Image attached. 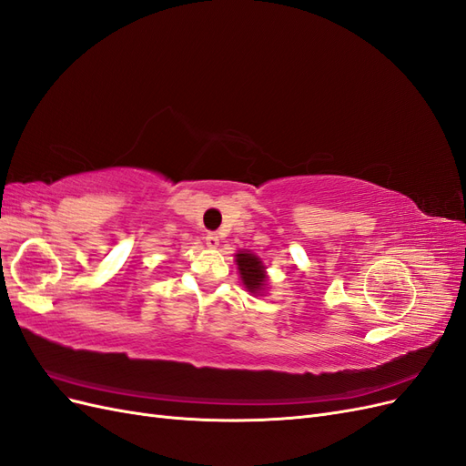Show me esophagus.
I'll use <instances>...</instances> for the list:
<instances>
[{
  "mask_svg": "<svg viewBox=\"0 0 466 466\" xmlns=\"http://www.w3.org/2000/svg\"><path fill=\"white\" fill-rule=\"evenodd\" d=\"M206 245H208L209 248H218V247H219V237H218L216 233H208V235H206Z\"/></svg>",
  "mask_w": 466,
  "mask_h": 466,
  "instance_id": "1",
  "label": "esophagus"
}]
</instances>
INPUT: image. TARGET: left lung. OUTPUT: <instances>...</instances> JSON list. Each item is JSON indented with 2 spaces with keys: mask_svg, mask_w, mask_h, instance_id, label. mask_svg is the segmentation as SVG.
Listing matches in <instances>:
<instances>
[{
  "mask_svg": "<svg viewBox=\"0 0 466 466\" xmlns=\"http://www.w3.org/2000/svg\"><path fill=\"white\" fill-rule=\"evenodd\" d=\"M237 266H238V274H241L243 286L250 293H260L266 288V272H264V264L262 260L252 255L248 250H241L235 255Z\"/></svg>",
  "mask_w": 466,
  "mask_h": 466,
  "instance_id": "1",
  "label": "left lung"
}]
</instances>
